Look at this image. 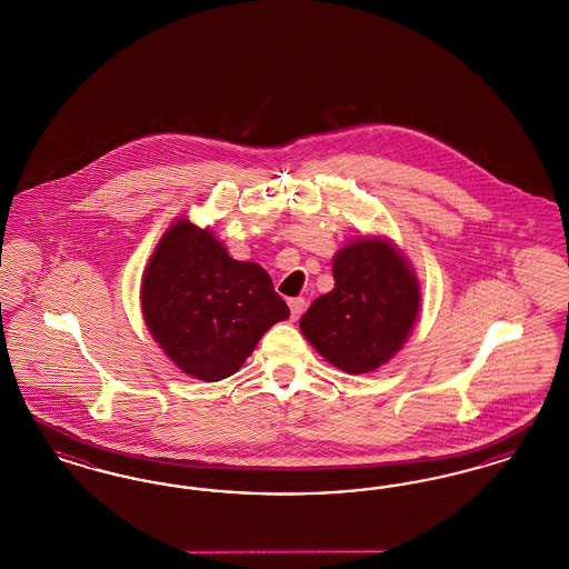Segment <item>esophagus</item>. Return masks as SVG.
I'll return each mask as SVG.
<instances>
[{
  "label": "esophagus",
  "mask_w": 569,
  "mask_h": 569,
  "mask_svg": "<svg viewBox=\"0 0 569 569\" xmlns=\"http://www.w3.org/2000/svg\"><path fill=\"white\" fill-rule=\"evenodd\" d=\"M305 311V298H292L290 300V318L297 322L298 318L302 316Z\"/></svg>",
  "instance_id": "1"
}]
</instances>
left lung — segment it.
<instances>
[{"label":"left lung","mask_w":569,"mask_h":569,"mask_svg":"<svg viewBox=\"0 0 569 569\" xmlns=\"http://www.w3.org/2000/svg\"><path fill=\"white\" fill-rule=\"evenodd\" d=\"M332 277V292L311 302L300 330L341 371H376L401 350L416 322L418 281L399 251L381 239L343 247Z\"/></svg>","instance_id":"obj_1"}]
</instances>
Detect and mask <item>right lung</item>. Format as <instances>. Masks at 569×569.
<instances>
[{"mask_svg":"<svg viewBox=\"0 0 569 569\" xmlns=\"http://www.w3.org/2000/svg\"><path fill=\"white\" fill-rule=\"evenodd\" d=\"M142 313L181 371L219 381L241 369L290 309L262 267L232 260L209 230L179 219L144 271Z\"/></svg>","mask_w":569,"mask_h":569,"instance_id":"obj_1","label":"right lung"}]
</instances>
